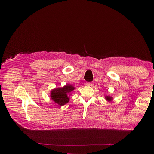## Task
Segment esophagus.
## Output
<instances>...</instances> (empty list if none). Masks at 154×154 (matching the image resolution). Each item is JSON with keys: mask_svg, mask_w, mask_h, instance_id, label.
<instances>
[{"mask_svg": "<svg viewBox=\"0 0 154 154\" xmlns=\"http://www.w3.org/2000/svg\"><path fill=\"white\" fill-rule=\"evenodd\" d=\"M86 85L88 86H92L94 85V83L93 82H87Z\"/></svg>", "mask_w": 154, "mask_h": 154, "instance_id": "obj_1", "label": "esophagus"}]
</instances>
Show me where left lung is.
<instances>
[{
	"instance_id": "obj_1",
	"label": "left lung",
	"mask_w": 154,
	"mask_h": 154,
	"mask_svg": "<svg viewBox=\"0 0 154 154\" xmlns=\"http://www.w3.org/2000/svg\"><path fill=\"white\" fill-rule=\"evenodd\" d=\"M106 99L107 100H109V101H110V100H112V97H109V96H107L106 97Z\"/></svg>"
}]
</instances>
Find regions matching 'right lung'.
<instances>
[{
  "mask_svg": "<svg viewBox=\"0 0 154 154\" xmlns=\"http://www.w3.org/2000/svg\"><path fill=\"white\" fill-rule=\"evenodd\" d=\"M74 87L69 84H67L62 88H55L51 91V99L59 106H63L69 102V98L67 94L74 91Z\"/></svg>",
  "mask_w": 154,
  "mask_h": 154,
  "instance_id": "1",
  "label": "right lung"
}]
</instances>
